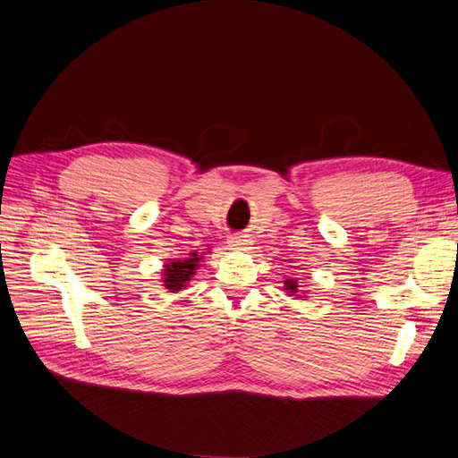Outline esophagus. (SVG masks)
Returning a JSON list of instances; mask_svg holds the SVG:
<instances>
[{
	"mask_svg": "<svg viewBox=\"0 0 458 458\" xmlns=\"http://www.w3.org/2000/svg\"><path fill=\"white\" fill-rule=\"evenodd\" d=\"M248 242L250 241L246 239V234H233V237L227 239V246L231 248V250H244Z\"/></svg>",
	"mask_w": 458,
	"mask_h": 458,
	"instance_id": "1",
	"label": "esophagus"
}]
</instances>
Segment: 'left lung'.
<instances>
[{
	"label": "left lung",
	"mask_w": 458,
	"mask_h": 458,
	"mask_svg": "<svg viewBox=\"0 0 458 458\" xmlns=\"http://www.w3.org/2000/svg\"><path fill=\"white\" fill-rule=\"evenodd\" d=\"M284 290H288V296H298V298H306L298 294V283L296 279H286L284 281Z\"/></svg>",
	"instance_id": "left-lung-1"
}]
</instances>
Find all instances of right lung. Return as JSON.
Returning a JSON list of instances; mask_svg holds the SVG:
<instances>
[{
    "mask_svg": "<svg viewBox=\"0 0 458 458\" xmlns=\"http://www.w3.org/2000/svg\"><path fill=\"white\" fill-rule=\"evenodd\" d=\"M200 259L202 256H199V252H191L185 259H170L162 269L164 286L168 288L170 293L183 290L191 281V276L200 267Z\"/></svg>",
    "mask_w": 458,
    "mask_h": 458,
    "instance_id": "right-lung-1",
    "label": "right lung"
}]
</instances>
